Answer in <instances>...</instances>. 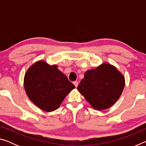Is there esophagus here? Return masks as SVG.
I'll return each instance as SVG.
<instances>
[{
    "instance_id": "esophagus-1",
    "label": "esophagus",
    "mask_w": 146,
    "mask_h": 146,
    "mask_svg": "<svg viewBox=\"0 0 146 146\" xmlns=\"http://www.w3.org/2000/svg\"><path fill=\"white\" fill-rule=\"evenodd\" d=\"M73 84L75 85V86L76 88H77V86L78 85V82H77V81H75V82H73Z\"/></svg>"
}]
</instances>
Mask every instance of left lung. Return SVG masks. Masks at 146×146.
<instances>
[{"mask_svg":"<svg viewBox=\"0 0 146 146\" xmlns=\"http://www.w3.org/2000/svg\"><path fill=\"white\" fill-rule=\"evenodd\" d=\"M125 86V79L115 66L104 63L84 74L77 88L95 110L110 108L120 97Z\"/></svg>","mask_w":146,"mask_h":146,"instance_id":"8db88e82","label":"left lung"}]
</instances>
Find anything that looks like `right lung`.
<instances>
[{
    "instance_id": "right-lung-1",
    "label": "right lung",
    "mask_w": 146,
    "mask_h": 146,
    "mask_svg": "<svg viewBox=\"0 0 146 146\" xmlns=\"http://www.w3.org/2000/svg\"><path fill=\"white\" fill-rule=\"evenodd\" d=\"M24 84L29 99L47 112L57 110L64 98L75 88L57 66H51L43 60L29 67L24 76Z\"/></svg>"
}]
</instances>
